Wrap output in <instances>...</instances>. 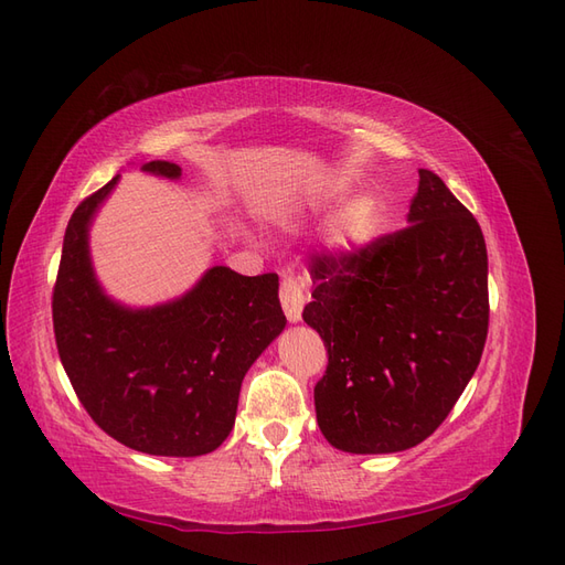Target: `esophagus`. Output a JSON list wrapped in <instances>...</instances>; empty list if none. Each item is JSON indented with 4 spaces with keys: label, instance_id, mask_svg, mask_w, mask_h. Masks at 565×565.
Segmentation results:
<instances>
[{
    "label": "esophagus",
    "instance_id": "1",
    "mask_svg": "<svg viewBox=\"0 0 565 565\" xmlns=\"http://www.w3.org/2000/svg\"><path fill=\"white\" fill-rule=\"evenodd\" d=\"M280 301H282V311L287 316L289 322H299L301 320V311H303V285L292 278V276H282L280 282Z\"/></svg>",
    "mask_w": 565,
    "mask_h": 565
}]
</instances>
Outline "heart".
Here are the masks:
<instances>
[{"instance_id":"b5f03b06","label":"heart","mask_w":565,"mask_h":565,"mask_svg":"<svg viewBox=\"0 0 565 565\" xmlns=\"http://www.w3.org/2000/svg\"><path fill=\"white\" fill-rule=\"evenodd\" d=\"M339 200V191L322 193L318 198V207L332 204ZM382 200L374 191H361L351 195L341 207L330 216L328 228H324V247H328L339 259L361 254L382 228Z\"/></svg>"}]
</instances>
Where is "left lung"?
<instances>
[{
  "mask_svg": "<svg viewBox=\"0 0 565 565\" xmlns=\"http://www.w3.org/2000/svg\"><path fill=\"white\" fill-rule=\"evenodd\" d=\"M306 324L330 353L316 417L330 446L386 455L429 438L467 388L488 337L481 226L419 169L407 228L361 254L316 256Z\"/></svg>",
  "mask_w": 565,
  "mask_h": 565,
  "instance_id": "8db88e82",
  "label": "left lung"
}]
</instances>
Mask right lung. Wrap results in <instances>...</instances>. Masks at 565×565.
Wrapping results in <instances>:
<instances>
[{
  "mask_svg": "<svg viewBox=\"0 0 565 565\" xmlns=\"http://www.w3.org/2000/svg\"><path fill=\"white\" fill-rule=\"evenodd\" d=\"M141 172L181 179V167L167 160L143 162ZM117 181L67 221L54 289L61 363L92 419L122 446L158 457L207 455L233 429L247 370L287 324L278 276L212 266L181 297L117 301L100 285L89 247Z\"/></svg>",
  "mask_w": 565,
  "mask_h": 565,
  "instance_id": "obj_1",
  "label": "right lung"
}]
</instances>
